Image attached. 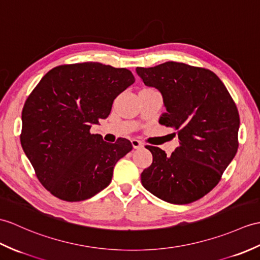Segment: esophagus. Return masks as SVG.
Returning <instances> with one entry per match:
<instances>
[{
	"mask_svg": "<svg viewBox=\"0 0 260 260\" xmlns=\"http://www.w3.org/2000/svg\"><path fill=\"white\" fill-rule=\"evenodd\" d=\"M131 142H132L133 147H134L135 149H137V148H142V147H143V143H142L141 141L136 140V138H133V140H132Z\"/></svg>",
	"mask_w": 260,
	"mask_h": 260,
	"instance_id": "1",
	"label": "esophagus"
}]
</instances>
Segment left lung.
<instances>
[{"mask_svg": "<svg viewBox=\"0 0 260 260\" xmlns=\"http://www.w3.org/2000/svg\"><path fill=\"white\" fill-rule=\"evenodd\" d=\"M136 73L161 93L166 112L159 123L173 127L179 140L171 156L147 145L153 162L143 171L142 184L167 203L195 202L219 183L237 153L236 104L219 77L206 69L166 62L137 68Z\"/></svg>", "mask_w": 260, "mask_h": 260, "instance_id": "8db88e82", "label": "left lung"}]
</instances>
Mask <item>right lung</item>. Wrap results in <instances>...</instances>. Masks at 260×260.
I'll return each instance as SVG.
<instances>
[{
    "instance_id": "add662e5",
    "label": "right lung",
    "mask_w": 260,
    "mask_h": 260,
    "mask_svg": "<svg viewBox=\"0 0 260 260\" xmlns=\"http://www.w3.org/2000/svg\"><path fill=\"white\" fill-rule=\"evenodd\" d=\"M135 82L127 69L86 62L59 65L42 77L22 111L21 144L52 195L85 201L110 185L128 140L110 144L90 126L110 115L117 95Z\"/></svg>"
}]
</instances>
